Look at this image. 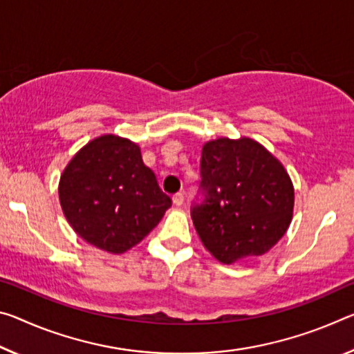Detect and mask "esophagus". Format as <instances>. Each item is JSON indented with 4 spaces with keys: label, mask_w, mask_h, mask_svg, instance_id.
I'll list each match as a JSON object with an SVG mask.
<instances>
[{
    "label": "esophagus",
    "mask_w": 354,
    "mask_h": 354,
    "mask_svg": "<svg viewBox=\"0 0 354 354\" xmlns=\"http://www.w3.org/2000/svg\"><path fill=\"white\" fill-rule=\"evenodd\" d=\"M173 203H175L176 206H181L184 203V195L181 192L173 195Z\"/></svg>",
    "instance_id": "esophagus-1"
}]
</instances>
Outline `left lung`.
<instances>
[{
	"mask_svg": "<svg viewBox=\"0 0 354 354\" xmlns=\"http://www.w3.org/2000/svg\"><path fill=\"white\" fill-rule=\"evenodd\" d=\"M203 203L192 221L206 250L223 265L261 257L291 223L295 189L277 157L249 137L216 138L201 149Z\"/></svg>",
	"mask_w": 354,
	"mask_h": 354,
	"instance_id": "8db88e82",
	"label": "left lung"
}]
</instances>
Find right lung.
Instances as JSON below:
<instances>
[{"label":"right lung","mask_w":354,"mask_h":354,"mask_svg":"<svg viewBox=\"0 0 354 354\" xmlns=\"http://www.w3.org/2000/svg\"><path fill=\"white\" fill-rule=\"evenodd\" d=\"M58 194L78 236L116 255L137 245L171 206L138 145L113 133L91 140L72 157Z\"/></svg>","instance_id":"obj_1"}]
</instances>
